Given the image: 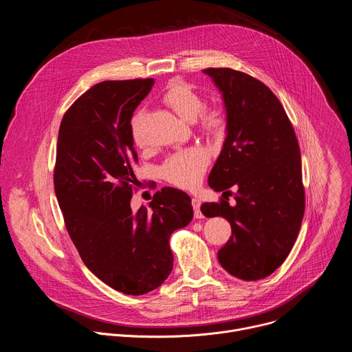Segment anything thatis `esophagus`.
Here are the masks:
<instances>
[{"label":"esophagus","mask_w":352,"mask_h":352,"mask_svg":"<svg viewBox=\"0 0 352 352\" xmlns=\"http://www.w3.org/2000/svg\"><path fill=\"white\" fill-rule=\"evenodd\" d=\"M192 208H193V212H195V217H196V219H202V217H204L202 212H200V200H199V199L192 197Z\"/></svg>","instance_id":"1"}]
</instances>
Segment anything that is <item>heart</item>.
Listing matches in <instances>:
<instances>
[{"mask_svg":"<svg viewBox=\"0 0 352 352\" xmlns=\"http://www.w3.org/2000/svg\"><path fill=\"white\" fill-rule=\"evenodd\" d=\"M163 102L181 118L186 121L195 120L197 128L210 136H219L226 129L227 118L224 111L217 106H204V97L182 82H173L167 87ZM143 121V111H138L131 120V136L138 146L144 143ZM209 163L210 156L205 148L190 147L171 155L160 167V173L167 182L192 189L202 179Z\"/></svg>","mask_w":352,"mask_h":352,"instance_id":"1","label":"heart"}]
</instances>
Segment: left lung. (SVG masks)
I'll return each mask as SVG.
<instances>
[{"label":"left lung","mask_w":352,"mask_h":352,"mask_svg":"<svg viewBox=\"0 0 352 352\" xmlns=\"http://www.w3.org/2000/svg\"><path fill=\"white\" fill-rule=\"evenodd\" d=\"M223 93L227 138L209 175L216 192L237 189L236 205L204 204L206 217L221 216L232 235L219 250L234 277L270 276L289 255L305 212L299 144L277 96L259 79L231 68L204 71Z\"/></svg>","instance_id":"1"}]
</instances>
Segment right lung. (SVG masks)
Wrapping results in <instances>:
<instances>
[{
	"label": "right lung",
	"mask_w": 352,
	"mask_h": 352,
	"mask_svg": "<svg viewBox=\"0 0 352 352\" xmlns=\"http://www.w3.org/2000/svg\"><path fill=\"white\" fill-rule=\"evenodd\" d=\"M153 83L94 85L64 114L57 142L54 189L67 231L86 267L128 295L164 283L174 265L170 236L193 217L190 197L175 188L157 190L148 209H131L138 163L131 118Z\"/></svg>",
	"instance_id": "1"
}]
</instances>
